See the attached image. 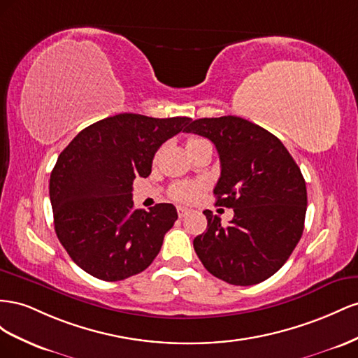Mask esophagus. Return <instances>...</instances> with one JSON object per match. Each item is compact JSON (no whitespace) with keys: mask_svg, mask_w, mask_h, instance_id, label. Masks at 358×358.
<instances>
[{"mask_svg":"<svg viewBox=\"0 0 358 358\" xmlns=\"http://www.w3.org/2000/svg\"><path fill=\"white\" fill-rule=\"evenodd\" d=\"M177 211H178V216H180V217H186L187 214H190L192 210H189L187 207H181V206H180V207L177 208Z\"/></svg>","mask_w":358,"mask_h":358,"instance_id":"1","label":"esophagus"}]
</instances>
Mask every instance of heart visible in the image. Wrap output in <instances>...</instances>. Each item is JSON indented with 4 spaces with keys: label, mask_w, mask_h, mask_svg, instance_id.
Masks as SVG:
<instances>
[{
    "label": "heart",
    "mask_w": 358,
    "mask_h": 358,
    "mask_svg": "<svg viewBox=\"0 0 358 358\" xmlns=\"http://www.w3.org/2000/svg\"><path fill=\"white\" fill-rule=\"evenodd\" d=\"M202 141L199 138H192L187 141V147L195 144V142ZM202 192V185L196 181H186V182H178V185H173L171 189V196L177 201L182 202H192L195 201Z\"/></svg>",
    "instance_id": "obj_1"
}]
</instances>
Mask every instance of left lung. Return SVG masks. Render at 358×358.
<instances>
[{
    "label": "left lung",
    "instance_id": "left-lung-1",
    "mask_svg": "<svg viewBox=\"0 0 358 358\" xmlns=\"http://www.w3.org/2000/svg\"><path fill=\"white\" fill-rule=\"evenodd\" d=\"M186 131L208 138L219 152L216 206L234 210L223 227L207 216L193 240L201 262L231 285H257L288 261L304 229L308 192L301 171L279 138L240 117L199 118Z\"/></svg>",
    "mask_w": 358,
    "mask_h": 358
}]
</instances>
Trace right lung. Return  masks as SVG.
<instances>
[{"mask_svg": "<svg viewBox=\"0 0 358 358\" xmlns=\"http://www.w3.org/2000/svg\"><path fill=\"white\" fill-rule=\"evenodd\" d=\"M190 121L118 114L85 127L61 151L49 181L54 227L84 271L117 282L155 261L178 214L172 203L135 210L131 185L150 176L156 151Z\"/></svg>", "mask_w": 358, "mask_h": 358, "instance_id": "obj_1", "label": "right lung"}]
</instances>
